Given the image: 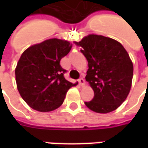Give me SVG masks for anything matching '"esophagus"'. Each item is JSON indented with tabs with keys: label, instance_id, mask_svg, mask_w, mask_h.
Listing matches in <instances>:
<instances>
[{
	"label": "esophagus",
	"instance_id": "obj_1",
	"mask_svg": "<svg viewBox=\"0 0 148 148\" xmlns=\"http://www.w3.org/2000/svg\"><path fill=\"white\" fill-rule=\"evenodd\" d=\"M78 82H79V85H80V86H85V84H86V82H85V80H84L82 77H81V78H79V79H78Z\"/></svg>",
	"mask_w": 148,
	"mask_h": 148
}]
</instances>
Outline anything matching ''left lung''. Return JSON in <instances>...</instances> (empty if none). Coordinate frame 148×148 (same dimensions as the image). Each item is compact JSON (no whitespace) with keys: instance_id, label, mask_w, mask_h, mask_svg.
Here are the masks:
<instances>
[{"instance_id":"obj_1","label":"left lung","mask_w":148,"mask_h":148,"mask_svg":"<svg viewBox=\"0 0 148 148\" xmlns=\"http://www.w3.org/2000/svg\"><path fill=\"white\" fill-rule=\"evenodd\" d=\"M89 69L86 80L94 92L87 108L98 113H108L120 107L132 87L133 64L121 42L109 37L88 35L79 42Z\"/></svg>"}]
</instances>
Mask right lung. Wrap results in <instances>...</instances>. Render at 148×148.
I'll return each instance as SVG.
<instances>
[{
	"label": "right lung",
	"mask_w": 148,
	"mask_h": 148,
	"mask_svg": "<svg viewBox=\"0 0 148 148\" xmlns=\"http://www.w3.org/2000/svg\"><path fill=\"white\" fill-rule=\"evenodd\" d=\"M69 41L50 39L26 49L15 70L21 97L32 109L51 112L62 106L69 89L75 86L65 79L60 60L71 51Z\"/></svg>",
	"instance_id": "obj_1"
}]
</instances>
